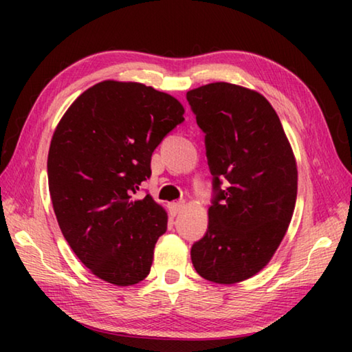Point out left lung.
Returning a JSON list of instances; mask_svg holds the SVG:
<instances>
[{"instance_id":"1","label":"left lung","mask_w":352,"mask_h":352,"mask_svg":"<svg viewBox=\"0 0 352 352\" xmlns=\"http://www.w3.org/2000/svg\"><path fill=\"white\" fill-rule=\"evenodd\" d=\"M170 94L104 80L77 98L47 155L52 208L68 245L93 275L133 285L151 272L168 212L141 190L152 152L184 121Z\"/></svg>"}]
</instances>
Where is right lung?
<instances>
[{"instance_id":"add662e5","label":"right lung","mask_w":352,"mask_h":352,"mask_svg":"<svg viewBox=\"0 0 352 352\" xmlns=\"http://www.w3.org/2000/svg\"><path fill=\"white\" fill-rule=\"evenodd\" d=\"M186 99L205 133L216 192L190 259L208 281H245L269 264L294 216V152L272 105L245 88L216 82Z\"/></svg>"}]
</instances>
